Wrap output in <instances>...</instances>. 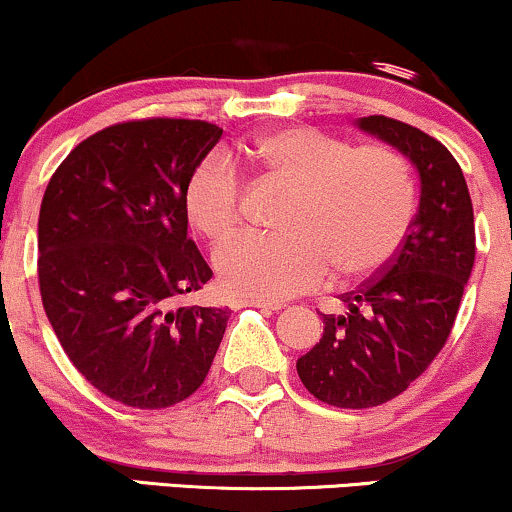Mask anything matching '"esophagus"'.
<instances>
[{
	"label": "esophagus",
	"mask_w": 512,
	"mask_h": 512,
	"mask_svg": "<svg viewBox=\"0 0 512 512\" xmlns=\"http://www.w3.org/2000/svg\"><path fill=\"white\" fill-rule=\"evenodd\" d=\"M242 304L254 306V309H261V311H268V314H275V311L282 309V304L266 302V299H246V302H242Z\"/></svg>",
	"instance_id": "obj_1"
}]
</instances>
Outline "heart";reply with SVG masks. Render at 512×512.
<instances>
[{"label": "heart", "mask_w": 512, "mask_h": 512, "mask_svg": "<svg viewBox=\"0 0 512 512\" xmlns=\"http://www.w3.org/2000/svg\"><path fill=\"white\" fill-rule=\"evenodd\" d=\"M249 155L268 177L294 186L282 232H249L215 254L220 285L249 299L294 297L321 287L333 270L345 280L376 275L393 261L417 210L410 162L386 143L352 148L314 126L266 131ZM191 227L222 244L237 232L244 182L225 150L198 160L184 186Z\"/></svg>", "instance_id": "1"}]
</instances>
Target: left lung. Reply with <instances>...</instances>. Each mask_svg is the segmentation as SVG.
<instances>
[{
	"mask_svg": "<svg viewBox=\"0 0 512 512\" xmlns=\"http://www.w3.org/2000/svg\"><path fill=\"white\" fill-rule=\"evenodd\" d=\"M357 124L414 162L422 198L393 261L359 290L340 294L345 311L321 314V342L297 359L304 388L342 410L398 398L429 369L450 338L477 254L472 198L450 150L383 114Z\"/></svg>",
	"mask_w": 512,
	"mask_h": 512,
	"instance_id": "1",
	"label": "left lung"
}]
</instances>
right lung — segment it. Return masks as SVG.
<instances>
[{"label": "right lung", "mask_w": 512, "mask_h": 512, "mask_svg": "<svg viewBox=\"0 0 512 512\" xmlns=\"http://www.w3.org/2000/svg\"><path fill=\"white\" fill-rule=\"evenodd\" d=\"M220 136L201 119L112 124L66 155L42 196L45 314L78 374L126 407L194 395L225 335L230 309L184 302L213 278L186 237L184 186Z\"/></svg>", "instance_id": "obj_1"}]
</instances>
